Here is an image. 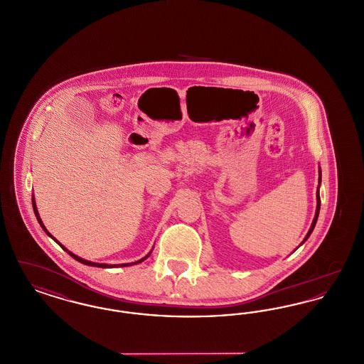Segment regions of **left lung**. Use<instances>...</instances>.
<instances>
[{
    "label": "left lung",
    "mask_w": 364,
    "mask_h": 364,
    "mask_svg": "<svg viewBox=\"0 0 364 364\" xmlns=\"http://www.w3.org/2000/svg\"><path fill=\"white\" fill-rule=\"evenodd\" d=\"M319 181H321V172H319ZM319 208H321V198H319V187H318V193H316V211H315V217H314V221H312L311 228H310V230H309V233H307V236H306L304 242H306V240L310 237V235H311L312 230H314V228H315L316 220H318V215H319Z\"/></svg>",
    "instance_id": "obj_1"
}]
</instances>
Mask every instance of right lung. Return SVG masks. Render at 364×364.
Returning a JSON list of instances; mask_svg holds the SVG:
<instances>
[{"label": "right lung", "instance_id": "obj_1", "mask_svg": "<svg viewBox=\"0 0 364 364\" xmlns=\"http://www.w3.org/2000/svg\"><path fill=\"white\" fill-rule=\"evenodd\" d=\"M33 208H34V213H35V215H36V220H38V223H39V224H41V226H42V229H43V230H45V232H46V233H48V235H49V236H50V237H52V239H54V237H53L52 235H50V233H49V232H48V230H46V228H45V225H43V223H42V220H41V217H39V214H38V210H36V205H35V200H34V196H33ZM54 242H57V240H55V239H54ZM58 244H60V242H58ZM60 245H61V244H60ZM61 247H63V250H65V251H67V252H68V254H70V257H72V258H73V259H76L77 260V262H80V263H83V264H88V266H95V267H116V266H113V264H106V263H94V262H88V260H86V259H82V258H79V257H76V255H75V254H72V252H70V251H68V250H67V248H65V247H64V245H61ZM149 255H150V254H147V255H146V257H144V258H143V259H140V260H138V262H134V263H122V264H119V266H129V264H136V263H140V262H143V260L146 259V258H149Z\"/></svg>", "mask_w": 364, "mask_h": 364}]
</instances>
